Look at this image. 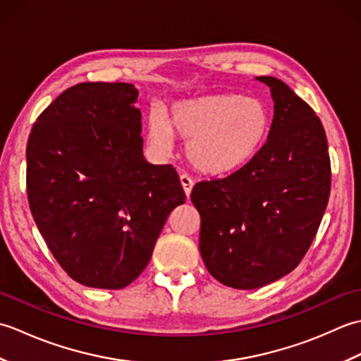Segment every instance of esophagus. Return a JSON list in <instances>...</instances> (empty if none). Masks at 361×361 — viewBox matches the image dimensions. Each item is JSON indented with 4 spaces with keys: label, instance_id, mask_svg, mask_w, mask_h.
<instances>
[{
    "label": "esophagus",
    "instance_id": "esophagus-1",
    "mask_svg": "<svg viewBox=\"0 0 361 361\" xmlns=\"http://www.w3.org/2000/svg\"><path fill=\"white\" fill-rule=\"evenodd\" d=\"M180 181H181V186H183V189H185V194H186V197L189 198L190 192H192V188H194V180L190 178L189 175H186V173H181V175H180Z\"/></svg>",
    "mask_w": 361,
    "mask_h": 361
}]
</instances>
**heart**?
Listing matches in <instances>:
<instances>
[{
    "instance_id": "heart-1",
    "label": "heart",
    "mask_w": 361,
    "mask_h": 361,
    "mask_svg": "<svg viewBox=\"0 0 361 361\" xmlns=\"http://www.w3.org/2000/svg\"><path fill=\"white\" fill-rule=\"evenodd\" d=\"M270 110L257 97L206 94L175 102L167 118L152 111L149 140L159 153L172 150V132L188 141V158L198 171L233 172L256 155L270 128Z\"/></svg>"
}]
</instances>
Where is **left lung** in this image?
Segmentation results:
<instances>
[{"instance_id":"8db88e82","label":"left lung","mask_w":361,"mask_h":361,"mask_svg":"<svg viewBox=\"0 0 361 361\" xmlns=\"http://www.w3.org/2000/svg\"><path fill=\"white\" fill-rule=\"evenodd\" d=\"M270 87L267 142L225 178L197 183L200 255L224 286L251 290L293 271L315 239L331 194V158L319 118L282 80Z\"/></svg>"}]
</instances>
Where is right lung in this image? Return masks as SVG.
<instances>
[{"mask_svg":"<svg viewBox=\"0 0 361 361\" xmlns=\"http://www.w3.org/2000/svg\"><path fill=\"white\" fill-rule=\"evenodd\" d=\"M136 99L132 83H78L46 106L27 140L30 212L60 267L87 287L132 283L186 202L175 169L144 159Z\"/></svg>","mask_w":361,"mask_h":361,"instance_id":"add662e5","label":"right lung"}]
</instances>
